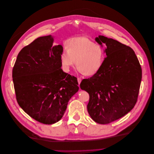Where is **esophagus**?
Segmentation results:
<instances>
[{
	"label": "esophagus",
	"mask_w": 154,
	"mask_h": 154,
	"mask_svg": "<svg viewBox=\"0 0 154 154\" xmlns=\"http://www.w3.org/2000/svg\"><path fill=\"white\" fill-rule=\"evenodd\" d=\"M81 82H82V79L79 78H78V83L79 85L80 83H81Z\"/></svg>",
	"instance_id": "esophagus-1"
}]
</instances>
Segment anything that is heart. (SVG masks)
<instances>
[{
    "label": "heart",
    "mask_w": 154,
    "mask_h": 154,
    "mask_svg": "<svg viewBox=\"0 0 154 154\" xmlns=\"http://www.w3.org/2000/svg\"><path fill=\"white\" fill-rule=\"evenodd\" d=\"M104 59L103 47L86 37L69 39L61 54V64L65 71H68L76 63L78 71L88 76L99 71Z\"/></svg>",
    "instance_id": "1"
}]
</instances>
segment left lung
<instances>
[{
    "instance_id": "1",
    "label": "left lung",
    "mask_w": 154,
    "mask_h": 154,
    "mask_svg": "<svg viewBox=\"0 0 154 154\" xmlns=\"http://www.w3.org/2000/svg\"><path fill=\"white\" fill-rule=\"evenodd\" d=\"M106 48V57L96 74L83 79L80 88L88 93L87 109L91 119L108 124L128 113L135 105L142 80V68L130 47L103 35L95 39Z\"/></svg>"
}]
</instances>
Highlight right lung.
<instances>
[{
    "label": "right lung",
    "instance_id": "obj_1",
    "mask_svg": "<svg viewBox=\"0 0 154 154\" xmlns=\"http://www.w3.org/2000/svg\"><path fill=\"white\" fill-rule=\"evenodd\" d=\"M61 45L51 35L24 47L12 69L19 105L31 118L51 125L63 117L70 98L79 90L77 78L61 68Z\"/></svg>",
    "mask_w": 154,
    "mask_h": 154
}]
</instances>
